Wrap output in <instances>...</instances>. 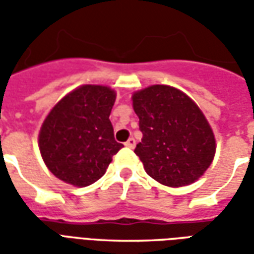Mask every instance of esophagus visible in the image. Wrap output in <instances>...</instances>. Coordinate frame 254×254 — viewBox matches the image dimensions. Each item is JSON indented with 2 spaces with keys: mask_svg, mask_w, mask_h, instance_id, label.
I'll use <instances>...</instances> for the list:
<instances>
[{
  "mask_svg": "<svg viewBox=\"0 0 254 254\" xmlns=\"http://www.w3.org/2000/svg\"><path fill=\"white\" fill-rule=\"evenodd\" d=\"M125 145H127V148H134V145H136V140L133 137H130L129 140H127V143H125Z\"/></svg>",
  "mask_w": 254,
  "mask_h": 254,
  "instance_id": "34e87169",
  "label": "esophagus"
}]
</instances>
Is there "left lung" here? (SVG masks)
I'll list each match as a JSON object with an SVG mask.
<instances>
[{"instance_id":"left-lung-1","label":"left lung","mask_w":254,"mask_h":254,"mask_svg":"<svg viewBox=\"0 0 254 254\" xmlns=\"http://www.w3.org/2000/svg\"><path fill=\"white\" fill-rule=\"evenodd\" d=\"M132 99L143 133L134 154L147 174L171 188L198 180L212 163L216 145L196 103L170 85H151Z\"/></svg>"}]
</instances>
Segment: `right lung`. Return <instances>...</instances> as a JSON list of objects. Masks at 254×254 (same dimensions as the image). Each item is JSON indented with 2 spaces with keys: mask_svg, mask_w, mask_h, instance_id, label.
<instances>
[{
  "mask_svg": "<svg viewBox=\"0 0 254 254\" xmlns=\"http://www.w3.org/2000/svg\"><path fill=\"white\" fill-rule=\"evenodd\" d=\"M116 92L83 85L64 96L42 125L39 149L54 176L74 187H88L106 173L124 147L114 138L111 109Z\"/></svg>",
  "mask_w": 254,
  "mask_h": 254,
  "instance_id": "add662e5",
  "label": "right lung"
}]
</instances>
